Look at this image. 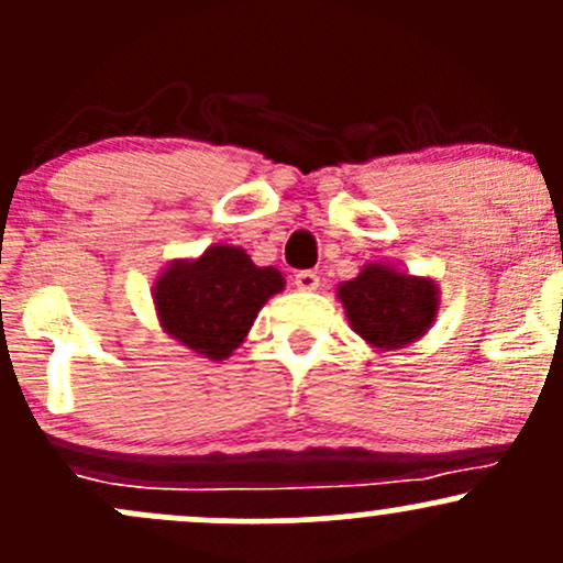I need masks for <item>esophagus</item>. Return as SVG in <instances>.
Returning <instances> with one entry per match:
<instances>
[{"label":"esophagus","instance_id":"esophagus-1","mask_svg":"<svg viewBox=\"0 0 563 563\" xmlns=\"http://www.w3.org/2000/svg\"><path fill=\"white\" fill-rule=\"evenodd\" d=\"M294 286H297L299 291H318V286H321V277L310 269L297 272V277H294Z\"/></svg>","mask_w":563,"mask_h":563}]
</instances>
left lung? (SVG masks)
<instances>
[{
    "label": "left lung",
    "instance_id": "left-lung-1",
    "mask_svg": "<svg viewBox=\"0 0 563 563\" xmlns=\"http://www.w3.org/2000/svg\"><path fill=\"white\" fill-rule=\"evenodd\" d=\"M347 323L375 351H399L421 340L440 312L434 277L410 275L396 264L369 262L336 286Z\"/></svg>",
    "mask_w": 563,
    "mask_h": 563
}]
</instances>
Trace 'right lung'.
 Segmentation results:
<instances>
[{
    "label": "right lung",
    "instance_id": "right-lung-1",
    "mask_svg": "<svg viewBox=\"0 0 563 563\" xmlns=\"http://www.w3.org/2000/svg\"><path fill=\"white\" fill-rule=\"evenodd\" d=\"M286 288L280 269L256 266L242 247L216 242L175 258L153 280L158 327L202 358L223 361L245 342L258 310Z\"/></svg>",
    "mask_w": 563,
    "mask_h": 563
}]
</instances>
